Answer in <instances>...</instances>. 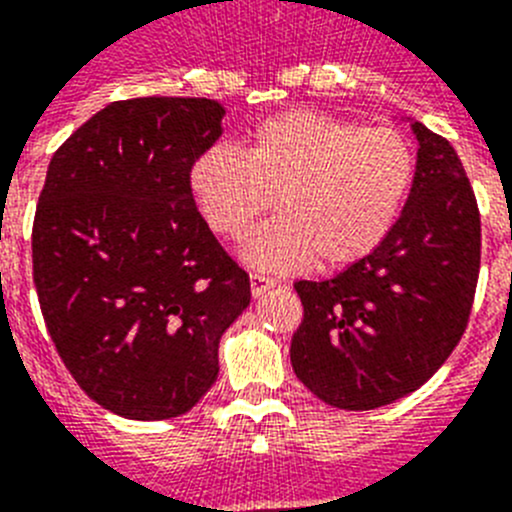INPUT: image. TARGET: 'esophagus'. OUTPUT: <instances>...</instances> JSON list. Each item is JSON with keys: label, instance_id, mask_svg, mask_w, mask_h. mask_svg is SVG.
<instances>
[{"label": "esophagus", "instance_id": "obj_1", "mask_svg": "<svg viewBox=\"0 0 512 512\" xmlns=\"http://www.w3.org/2000/svg\"><path fill=\"white\" fill-rule=\"evenodd\" d=\"M250 288H252V296H262V293L268 291V288H275V278H270V275L265 273H250Z\"/></svg>", "mask_w": 512, "mask_h": 512}]
</instances>
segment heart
<instances>
[{"label": "heart", "mask_w": 512, "mask_h": 512, "mask_svg": "<svg viewBox=\"0 0 512 512\" xmlns=\"http://www.w3.org/2000/svg\"><path fill=\"white\" fill-rule=\"evenodd\" d=\"M415 177L410 141L317 110H286L234 146H211L190 164V195L216 234L239 237L275 195L281 213L242 242L244 262L291 270L314 260L342 268L386 239Z\"/></svg>", "instance_id": "obj_1"}]
</instances>
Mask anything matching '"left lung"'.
<instances>
[{"instance_id":"1","label":"left lung","mask_w":512,"mask_h":512,"mask_svg":"<svg viewBox=\"0 0 512 512\" xmlns=\"http://www.w3.org/2000/svg\"><path fill=\"white\" fill-rule=\"evenodd\" d=\"M415 180L384 242L330 281H299L291 340L301 384L337 410H376L420 389L469 322L482 226L459 154L412 121Z\"/></svg>"}]
</instances>
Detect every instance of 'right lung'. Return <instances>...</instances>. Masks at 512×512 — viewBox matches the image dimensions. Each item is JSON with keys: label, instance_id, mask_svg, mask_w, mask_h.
<instances>
[{"label": "right lung", "instance_id": "add662e5", "mask_svg": "<svg viewBox=\"0 0 512 512\" xmlns=\"http://www.w3.org/2000/svg\"><path fill=\"white\" fill-rule=\"evenodd\" d=\"M224 113L206 97L110 102L48 164L33 221L43 319L84 394L128 420L193 410L250 306V275L188 185Z\"/></svg>", "mask_w": 512, "mask_h": 512}]
</instances>
